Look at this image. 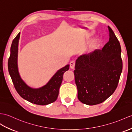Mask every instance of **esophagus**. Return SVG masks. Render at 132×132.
Listing matches in <instances>:
<instances>
[{
    "label": "esophagus",
    "instance_id": "1",
    "mask_svg": "<svg viewBox=\"0 0 132 132\" xmlns=\"http://www.w3.org/2000/svg\"><path fill=\"white\" fill-rule=\"evenodd\" d=\"M75 65V61H72L70 63V66L71 69H74Z\"/></svg>",
    "mask_w": 132,
    "mask_h": 132
}]
</instances>
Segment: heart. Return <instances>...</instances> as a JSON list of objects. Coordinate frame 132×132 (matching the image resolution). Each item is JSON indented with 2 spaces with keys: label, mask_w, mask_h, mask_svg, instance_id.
Wrapping results in <instances>:
<instances>
[{
  "label": "heart",
  "mask_w": 132,
  "mask_h": 132,
  "mask_svg": "<svg viewBox=\"0 0 132 132\" xmlns=\"http://www.w3.org/2000/svg\"><path fill=\"white\" fill-rule=\"evenodd\" d=\"M100 44V41L98 39H96L92 43V44H91L90 47L92 49H94V48H96Z\"/></svg>",
  "instance_id": "obj_1"
}]
</instances>
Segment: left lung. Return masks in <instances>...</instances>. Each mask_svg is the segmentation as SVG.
<instances>
[{
	"mask_svg": "<svg viewBox=\"0 0 132 132\" xmlns=\"http://www.w3.org/2000/svg\"><path fill=\"white\" fill-rule=\"evenodd\" d=\"M102 50L81 56L73 71L79 100L88 105L103 102L114 93L122 69L121 47L111 27Z\"/></svg>",
	"mask_w": 132,
	"mask_h": 132,
	"instance_id": "left-lung-1",
	"label": "left lung"
}]
</instances>
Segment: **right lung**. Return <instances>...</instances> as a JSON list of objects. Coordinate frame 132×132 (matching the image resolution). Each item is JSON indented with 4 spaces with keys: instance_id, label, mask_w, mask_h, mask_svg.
Listing matches in <instances>:
<instances>
[{
    "instance_id": "add662e5",
    "label": "right lung",
    "mask_w": 132,
    "mask_h": 132,
    "mask_svg": "<svg viewBox=\"0 0 132 132\" xmlns=\"http://www.w3.org/2000/svg\"><path fill=\"white\" fill-rule=\"evenodd\" d=\"M20 35V32L13 40L8 62V71L15 89L21 97L31 103L46 105L54 102L59 96L63 73L69 69V65L59 70L44 87L39 89H32L28 87L20 78L18 71L17 53Z\"/></svg>"
}]
</instances>
